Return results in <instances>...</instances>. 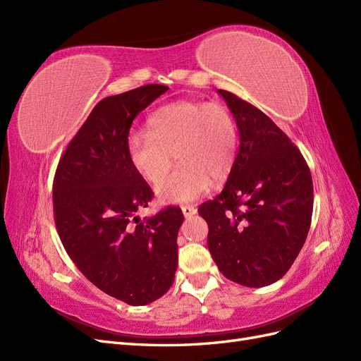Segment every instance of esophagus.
I'll return each mask as SVG.
<instances>
[{
	"mask_svg": "<svg viewBox=\"0 0 361 361\" xmlns=\"http://www.w3.org/2000/svg\"><path fill=\"white\" fill-rule=\"evenodd\" d=\"M182 212H183V215H185V216L190 218V216H192V215L197 214V209H195L194 206H182Z\"/></svg>",
	"mask_w": 361,
	"mask_h": 361,
	"instance_id": "1",
	"label": "esophagus"
}]
</instances>
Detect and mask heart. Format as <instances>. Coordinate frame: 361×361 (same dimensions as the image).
<instances>
[{"label":"heart","mask_w":361,"mask_h":361,"mask_svg":"<svg viewBox=\"0 0 361 361\" xmlns=\"http://www.w3.org/2000/svg\"><path fill=\"white\" fill-rule=\"evenodd\" d=\"M238 150V126L232 113L221 104L178 101L164 105L147 120V133L128 138L130 166L141 179L158 183L173 166H180L157 187V195L167 203L199 199L212 182L231 173Z\"/></svg>","instance_id":"1"}]
</instances>
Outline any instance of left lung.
Listing matches in <instances>:
<instances>
[{
  "label": "left lung",
  "instance_id": "obj_1",
  "mask_svg": "<svg viewBox=\"0 0 361 361\" xmlns=\"http://www.w3.org/2000/svg\"><path fill=\"white\" fill-rule=\"evenodd\" d=\"M239 130V150L223 191L199 214L223 276L247 288L280 280L307 238L313 182L289 137L259 108L218 90Z\"/></svg>",
  "mask_w": 361,
  "mask_h": 361
}]
</instances>
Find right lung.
I'll list each match as a JSON object with an SVG mask.
<instances>
[{"label": "right lung", "mask_w": 361, "mask_h": 361, "mask_svg": "<svg viewBox=\"0 0 361 361\" xmlns=\"http://www.w3.org/2000/svg\"><path fill=\"white\" fill-rule=\"evenodd\" d=\"M169 90L147 84L97 102L60 158L54 220L64 250L96 288L130 305L161 298L178 269L180 207L140 220L154 197L126 143L134 118Z\"/></svg>", "instance_id": "1"}]
</instances>
